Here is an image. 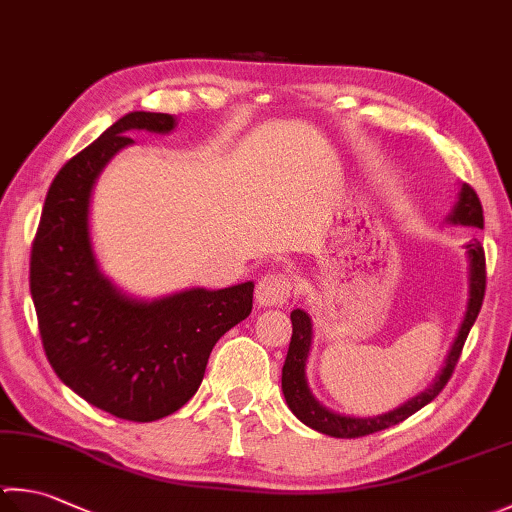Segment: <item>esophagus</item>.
Masks as SVG:
<instances>
[{"label":"esophagus","instance_id":"obj_1","mask_svg":"<svg viewBox=\"0 0 512 512\" xmlns=\"http://www.w3.org/2000/svg\"><path fill=\"white\" fill-rule=\"evenodd\" d=\"M292 283L283 274H265L256 285V303L263 307H278L287 303Z\"/></svg>","mask_w":512,"mask_h":512}]
</instances>
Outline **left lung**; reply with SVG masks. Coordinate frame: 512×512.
Here are the masks:
<instances>
[{"mask_svg":"<svg viewBox=\"0 0 512 512\" xmlns=\"http://www.w3.org/2000/svg\"><path fill=\"white\" fill-rule=\"evenodd\" d=\"M452 225H468V227H479L484 229V209H481V202L475 194V189L470 185H461L459 191V202L452 209V214L448 216ZM468 249V260H470V298H468V310L464 316V323L459 327V334L455 343H452V350L446 359V365H443L441 374L435 379V383L430 385L428 390H423L417 397L410 399L408 403H403L397 410H390L385 414H379V417H343V414H336L332 410L323 408L321 403L314 399V394L307 385V376H305V363L307 356H310V347H312V318L303 310H294L292 312V341H289V350L285 356V365H283V394L289 410H292L298 419H301L305 426H310L323 435H330L336 439H356V437H365L372 435V432L385 430L390 426H397V423L406 421L412 417L414 412L421 410L423 406H428L432 399H437V394L446 388V383L450 381L452 372H455V365L461 356V350H464V343L468 339L470 327L475 325L481 303H484V294H486V256H484V247L477 238H472L466 245Z\"/></svg>","mask_w":512,"mask_h":512,"instance_id":"obj_1","label":"left lung"}]
</instances>
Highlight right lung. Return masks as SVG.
Here are the masks:
<instances>
[{
    "label": "right lung",
    "mask_w": 512,
    "mask_h": 512,
    "mask_svg": "<svg viewBox=\"0 0 512 512\" xmlns=\"http://www.w3.org/2000/svg\"><path fill=\"white\" fill-rule=\"evenodd\" d=\"M169 113L133 111L73 156L48 189L31 252V296L55 374L118 419L149 423L180 410L200 388L220 336L252 314L254 283L138 301L106 278L93 254L95 180L129 131L169 133Z\"/></svg>",
    "instance_id": "right-lung-1"
}]
</instances>
